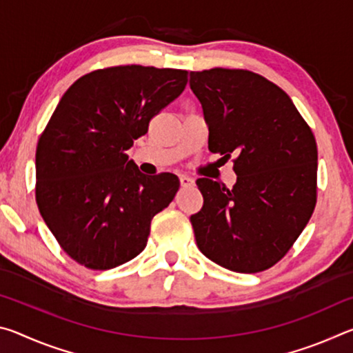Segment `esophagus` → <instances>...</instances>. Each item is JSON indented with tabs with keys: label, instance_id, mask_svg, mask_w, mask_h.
<instances>
[{
	"label": "esophagus",
	"instance_id": "34e87169",
	"mask_svg": "<svg viewBox=\"0 0 353 353\" xmlns=\"http://www.w3.org/2000/svg\"><path fill=\"white\" fill-rule=\"evenodd\" d=\"M179 181H181V185H182V187H191V185L194 183L193 179L188 177V176H181V179H179Z\"/></svg>",
	"mask_w": 353,
	"mask_h": 353
}]
</instances>
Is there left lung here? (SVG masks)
<instances>
[{"mask_svg": "<svg viewBox=\"0 0 353 353\" xmlns=\"http://www.w3.org/2000/svg\"><path fill=\"white\" fill-rule=\"evenodd\" d=\"M190 88L208 128V149L235 155L230 190L196 181V244L225 270L265 271L288 252L316 205L318 148L312 129L276 83L248 70L191 71Z\"/></svg>", "mask_w": 353, "mask_h": 353, "instance_id": "1", "label": "left lung"}]
</instances>
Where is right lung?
Masks as SVG:
<instances>
[{
    "label": "right lung",
    "mask_w": 353,
    "mask_h": 353,
    "mask_svg": "<svg viewBox=\"0 0 353 353\" xmlns=\"http://www.w3.org/2000/svg\"><path fill=\"white\" fill-rule=\"evenodd\" d=\"M185 70L126 65L77 79L41 134L35 198L71 259L112 270L146 248L151 221L179 190L171 172L148 177L126 154L151 118L183 92Z\"/></svg>",
    "instance_id": "1"
}]
</instances>
